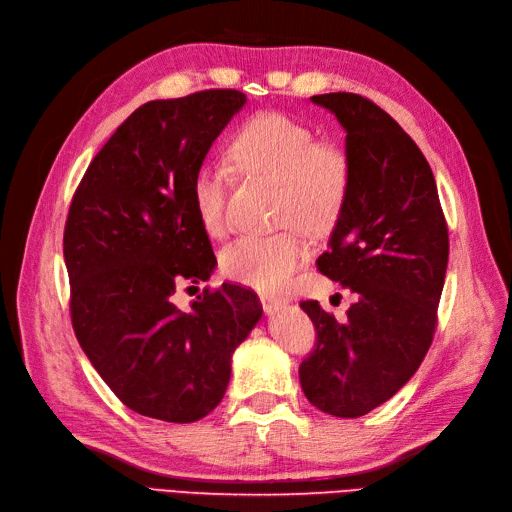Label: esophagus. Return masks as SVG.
Masks as SVG:
<instances>
[{
  "label": "esophagus",
  "mask_w": 512,
  "mask_h": 512,
  "mask_svg": "<svg viewBox=\"0 0 512 512\" xmlns=\"http://www.w3.org/2000/svg\"><path fill=\"white\" fill-rule=\"evenodd\" d=\"M260 303L265 307L267 314H275L286 305V301L282 297H273V294H260Z\"/></svg>",
  "instance_id": "esophagus-1"
}]
</instances>
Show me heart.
Masks as SVG:
<instances>
[{
    "mask_svg": "<svg viewBox=\"0 0 512 512\" xmlns=\"http://www.w3.org/2000/svg\"><path fill=\"white\" fill-rule=\"evenodd\" d=\"M228 156L241 175L280 185L277 222L292 226L228 245L220 256L222 271L239 284L277 292L307 258V241L298 226L324 235L342 215L350 190L348 156L333 143L316 141L305 123L284 113H262L247 121L232 136ZM228 185L230 173L220 164L198 166L192 177L198 222L211 237L228 230Z\"/></svg>",
    "mask_w": 512,
    "mask_h": 512,
    "instance_id": "1",
    "label": "heart"
}]
</instances>
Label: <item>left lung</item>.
Instances as JSON below:
<instances>
[{"instance_id": "1", "label": "left lung", "mask_w": 512, "mask_h": 512, "mask_svg": "<svg viewBox=\"0 0 512 512\" xmlns=\"http://www.w3.org/2000/svg\"><path fill=\"white\" fill-rule=\"evenodd\" d=\"M346 130L350 190L318 271L356 294L337 322L301 301L316 348L299 367L309 404L356 418L391 399L421 367L438 322L448 228L436 179L412 138L371 100L312 96Z\"/></svg>"}]
</instances>
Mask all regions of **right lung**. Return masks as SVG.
<instances>
[{
    "instance_id": "right-lung-1",
    "label": "right lung",
    "mask_w": 512,
    "mask_h": 512,
    "mask_svg": "<svg viewBox=\"0 0 512 512\" xmlns=\"http://www.w3.org/2000/svg\"><path fill=\"white\" fill-rule=\"evenodd\" d=\"M237 89L151 100L121 123L76 188L64 230L76 339L130 410L194 423L220 404L232 352L262 316L235 284L205 290L181 312L185 280L215 260L192 203V177L245 104Z\"/></svg>"
}]
</instances>
